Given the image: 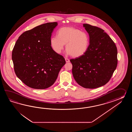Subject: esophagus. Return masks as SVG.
<instances>
[{"mask_svg":"<svg viewBox=\"0 0 132 132\" xmlns=\"http://www.w3.org/2000/svg\"><path fill=\"white\" fill-rule=\"evenodd\" d=\"M65 60L67 63H68V62H70V60L69 59H68L67 58H65Z\"/></svg>","mask_w":132,"mask_h":132,"instance_id":"obj_1","label":"esophagus"}]
</instances>
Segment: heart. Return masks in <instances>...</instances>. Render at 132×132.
Masks as SVG:
<instances>
[{
  "label": "heart",
  "mask_w": 132,
  "mask_h": 132,
  "mask_svg": "<svg viewBox=\"0 0 132 132\" xmlns=\"http://www.w3.org/2000/svg\"><path fill=\"white\" fill-rule=\"evenodd\" d=\"M57 36L52 37L51 46L56 53L60 54L65 44L67 54L74 57L82 56L89 46V38L86 33L73 27H64L57 32Z\"/></svg>",
  "instance_id": "1"
}]
</instances>
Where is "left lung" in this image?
Wrapping results in <instances>:
<instances>
[{"mask_svg": "<svg viewBox=\"0 0 132 132\" xmlns=\"http://www.w3.org/2000/svg\"><path fill=\"white\" fill-rule=\"evenodd\" d=\"M90 37V44L84 55L70 59L76 81L85 88L101 87L110 81L117 64L115 43L103 30L83 24Z\"/></svg>", "mask_w": 132, "mask_h": 132, "instance_id": "obj_1", "label": "left lung"}]
</instances>
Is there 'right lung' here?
Wrapping results in <instances>:
<instances>
[{
    "label": "right lung",
    "mask_w": 132,
    "mask_h": 132,
    "mask_svg": "<svg viewBox=\"0 0 132 132\" xmlns=\"http://www.w3.org/2000/svg\"><path fill=\"white\" fill-rule=\"evenodd\" d=\"M57 22H48L26 31L18 38L12 54L15 73L27 86L45 89L54 84L65 64L50 39Z\"/></svg>",
    "instance_id": "right-lung-1"
}]
</instances>
